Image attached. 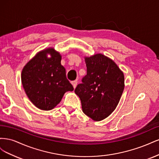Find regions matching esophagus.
<instances>
[{
	"label": "esophagus",
	"mask_w": 159,
	"mask_h": 159,
	"mask_svg": "<svg viewBox=\"0 0 159 159\" xmlns=\"http://www.w3.org/2000/svg\"><path fill=\"white\" fill-rule=\"evenodd\" d=\"M71 83L72 85H73V87H74V88H75V87H76V85H77V84H78V81H77L76 80H75V81H72Z\"/></svg>",
	"instance_id": "esophagus-1"
}]
</instances>
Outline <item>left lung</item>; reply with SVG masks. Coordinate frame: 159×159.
Instances as JSON below:
<instances>
[{
  "label": "left lung",
  "instance_id": "left-lung-1",
  "mask_svg": "<svg viewBox=\"0 0 159 159\" xmlns=\"http://www.w3.org/2000/svg\"><path fill=\"white\" fill-rule=\"evenodd\" d=\"M85 61L87 74L74 91L81 100L83 112L99 121L118 105L124 89V75L112 60L103 54L85 57Z\"/></svg>",
  "mask_w": 159,
  "mask_h": 159
}]
</instances>
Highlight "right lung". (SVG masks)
I'll list each match as a JSON object with an SVG mask.
<instances>
[{
    "mask_svg": "<svg viewBox=\"0 0 159 159\" xmlns=\"http://www.w3.org/2000/svg\"><path fill=\"white\" fill-rule=\"evenodd\" d=\"M50 53V58L47 54ZM22 84L35 106L51 110L58 104L66 91L74 90L61 65V56L53 48L40 52L27 63L22 71Z\"/></svg>",
    "mask_w": 159,
    "mask_h": 159,
    "instance_id": "obj_1",
    "label": "right lung"
}]
</instances>
